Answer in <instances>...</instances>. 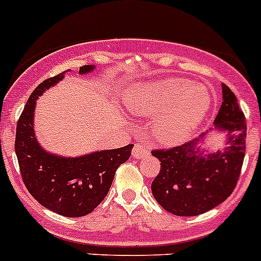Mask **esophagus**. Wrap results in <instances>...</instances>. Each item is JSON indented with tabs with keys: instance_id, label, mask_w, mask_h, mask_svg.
Returning <instances> with one entry per match:
<instances>
[{
	"instance_id": "obj_1",
	"label": "esophagus",
	"mask_w": 261,
	"mask_h": 261,
	"mask_svg": "<svg viewBox=\"0 0 261 261\" xmlns=\"http://www.w3.org/2000/svg\"><path fill=\"white\" fill-rule=\"evenodd\" d=\"M150 154V147L145 143H136L133 150V156L135 159H143Z\"/></svg>"
}]
</instances>
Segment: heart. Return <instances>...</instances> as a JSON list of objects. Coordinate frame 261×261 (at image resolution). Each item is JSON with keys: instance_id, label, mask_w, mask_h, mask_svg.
<instances>
[{"instance_id": "1", "label": "heart", "mask_w": 261, "mask_h": 261, "mask_svg": "<svg viewBox=\"0 0 261 261\" xmlns=\"http://www.w3.org/2000/svg\"><path fill=\"white\" fill-rule=\"evenodd\" d=\"M127 105L134 114L159 116L152 125L155 138L164 145H175L186 140L203 120L211 97L202 86L169 78L136 84Z\"/></svg>"}]
</instances>
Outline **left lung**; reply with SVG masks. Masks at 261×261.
Masks as SVG:
<instances>
[{
  "label": "left lung",
  "mask_w": 261,
  "mask_h": 261,
  "mask_svg": "<svg viewBox=\"0 0 261 261\" xmlns=\"http://www.w3.org/2000/svg\"><path fill=\"white\" fill-rule=\"evenodd\" d=\"M215 127L223 133V150H204L208 131L172 149L152 150L160 172L151 192L165 211L175 216H197L222 203L238 184L245 158L246 120L233 92L222 84V103Z\"/></svg>",
  "instance_id": "1"
}]
</instances>
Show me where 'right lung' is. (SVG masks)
<instances>
[{"label": "right lung", "mask_w": 261, "mask_h": 261, "mask_svg": "<svg viewBox=\"0 0 261 261\" xmlns=\"http://www.w3.org/2000/svg\"><path fill=\"white\" fill-rule=\"evenodd\" d=\"M93 69L94 65H83L80 74H88ZM63 78L64 73H60L34 89L17 121L15 151L23 183L41 206L65 217H82L103 201L116 170L128 160L134 145L77 158L59 156L44 150L34 131L36 99Z\"/></svg>", "instance_id": "1"}]
</instances>
